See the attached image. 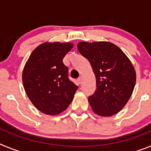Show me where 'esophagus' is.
I'll use <instances>...</instances> for the list:
<instances>
[{"label":"esophagus","mask_w":151,"mask_h":151,"mask_svg":"<svg viewBox=\"0 0 151 151\" xmlns=\"http://www.w3.org/2000/svg\"><path fill=\"white\" fill-rule=\"evenodd\" d=\"M77 81H78V83H80V84L82 83V77H81V76L78 77V79H77Z\"/></svg>","instance_id":"1"}]
</instances>
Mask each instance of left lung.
<instances>
[{
  "mask_svg": "<svg viewBox=\"0 0 151 151\" xmlns=\"http://www.w3.org/2000/svg\"><path fill=\"white\" fill-rule=\"evenodd\" d=\"M79 53L87 58L96 77L97 89L88 97L92 110L101 116H111L124 107L136 82L132 64L116 45L106 41L79 42Z\"/></svg>",
  "mask_w": 151,
  "mask_h": 151,
  "instance_id": "1",
  "label": "left lung"
}]
</instances>
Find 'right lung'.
<instances>
[{
    "label": "right lung",
    "instance_id": "1",
    "mask_svg": "<svg viewBox=\"0 0 151 151\" xmlns=\"http://www.w3.org/2000/svg\"><path fill=\"white\" fill-rule=\"evenodd\" d=\"M73 46L71 43L42 44L33 50L25 65L22 82L26 94L45 114L57 115L64 111L78 89L63 62Z\"/></svg>",
    "mask_w": 151,
    "mask_h": 151
}]
</instances>
